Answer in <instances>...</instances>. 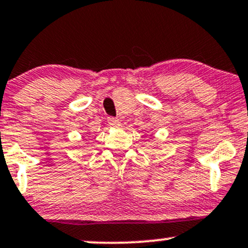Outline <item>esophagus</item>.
<instances>
[{"label": "esophagus", "mask_w": 248, "mask_h": 248, "mask_svg": "<svg viewBox=\"0 0 248 248\" xmlns=\"http://www.w3.org/2000/svg\"><path fill=\"white\" fill-rule=\"evenodd\" d=\"M108 124L113 127H117V126H120V120L116 119V117H109Z\"/></svg>", "instance_id": "esophagus-1"}]
</instances>
